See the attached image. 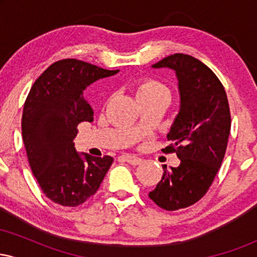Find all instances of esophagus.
Listing matches in <instances>:
<instances>
[{"mask_svg": "<svg viewBox=\"0 0 257 257\" xmlns=\"http://www.w3.org/2000/svg\"><path fill=\"white\" fill-rule=\"evenodd\" d=\"M123 159H124L126 163L132 164V166H139V164L143 163V159L133 155H124L123 156Z\"/></svg>", "mask_w": 257, "mask_h": 257, "instance_id": "1", "label": "esophagus"}]
</instances>
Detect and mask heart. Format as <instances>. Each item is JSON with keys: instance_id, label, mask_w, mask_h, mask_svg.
I'll return each instance as SVG.
<instances>
[{"instance_id": "1", "label": "heart", "mask_w": 257, "mask_h": 257, "mask_svg": "<svg viewBox=\"0 0 257 257\" xmlns=\"http://www.w3.org/2000/svg\"><path fill=\"white\" fill-rule=\"evenodd\" d=\"M134 90L139 101L150 99H167L170 98V90L161 81L151 77H143L134 83Z\"/></svg>"}]
</instances>
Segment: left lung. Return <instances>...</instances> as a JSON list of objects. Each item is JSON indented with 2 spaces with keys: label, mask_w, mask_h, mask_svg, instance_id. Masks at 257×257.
Returning a JSON list of instances; mask_svg holds the SVG:
<instances>
[{
  "label": "left lung",
  "mask_w": 257,
  "mask_h": 257,
  "mask_svg": "<svg viewBox=\"0 0 257 257\" xmlns=\"http://www.w3.org/2000/svg\"><path fill=\"white\" fill-rule=\"evenodd\" d=\"M153 67H169L179 79L181 106L167 135L170 145L162 151L176 153L180 166H163V176L149 193L168 211L193 205L208 192L222 163L231 132V112L225 88L198 59L176 53Z\"/></svg>",
  "instance_id": "1"
}]
</instances>
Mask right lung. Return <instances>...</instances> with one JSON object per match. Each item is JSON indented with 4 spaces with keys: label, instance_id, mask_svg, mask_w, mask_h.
<instances>
[{
    "label": "right lung",
    "instance_id": "obj_1",
    "mask_svg": "<svg viewBox=\"0 0 257 257\" xmlns=\"http://www.w3.org/2000/svg\"><path fill=\"white\" fill-rule=\"evenodd\" d=\"M77 59L53 63L32 84L22 117L23 140L31 172L47 198L77 206L98 191L113 158L76 152L73 139L81 122L93 120L83 91L96 79L113 76Z\"/></svg>",
    "mask_w": 257,
    "mask_h": 257
}]
</instances>
